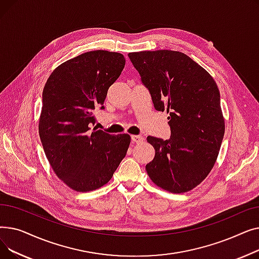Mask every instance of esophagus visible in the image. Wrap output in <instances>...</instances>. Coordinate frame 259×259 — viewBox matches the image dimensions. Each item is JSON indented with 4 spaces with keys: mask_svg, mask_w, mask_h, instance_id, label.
Masks as SVG:
<instances>
[{
    "mask_svg": "<svg viewBox=\"0 0 259 259\" xmlns=\"http://www.w3.org/2000/svg\"><path fill=\"white\" fill-rule=\"evenodd\" d=\"M131 140L133 143H142L144 141V138L142 137V135H132Z\"/></svg>",
    "mask_w": 259,
    "mask_h": 259,
    "instance_id": "obj_1",
    "label": "esophagus"
}]
</instances>
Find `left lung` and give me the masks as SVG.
I'll return each instance as SVG.
<instances>
[{
	"label": "left lung",
	"mask_w": 259,
	"mask_h": 259,
	"mask_svg": "<svg viewBox=\"0 0 259 259\" xmlns=\"http://www.w3.org/2000/svg\"><path fill=\"white\" fill-rule=\"evenodd\" d=\"M157 111L167 110L169 140L148 137L155 156L146 165L151 181L171 193L190 191L212 170L225 134L220 90L207 70L172 50L128 54Z\"/></svg>",
	"instance_id": "left-lung-1"
}]
</instances>
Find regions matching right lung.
Instances as JSON below:
<instances>
[{"instance_id": "right-lung-1", "label": "right lung", "mask_w": 259, "mask_h": 259, "mask_svg": "<svg viewBox=\"0 0 259 259\" xmlns=\"http://www.w3.org/2000/svg\"><path fill=\"white\" fill-rule=\"evenodd\" d=\"M124 56L94 50L61 64L43 90L38 133L58 178L77 192L93 191L112 179L126 156L129 134L111 135L93 128L97 107L125 67Z\"/></svg>"}]
</instances>
